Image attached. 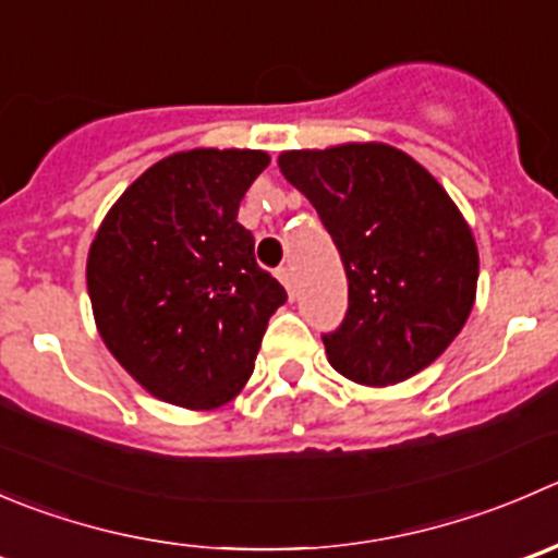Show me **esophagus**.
<instances>
[{"label":"esophagus","mask_w":558,"mask_h":558,"mask_svg":"<svg viewBox=\"0 0 558 558\" xmlns=\"http://www.w3.org/2000/svg\"><path fill=\"white\" fill-rule=\"evenodd\" d=\"M278 280L286 286V291H289V294L294 296V269H291V267H280L278 269Z\"/></svg>","instance_id":"esophagus-1"}]
</instances>
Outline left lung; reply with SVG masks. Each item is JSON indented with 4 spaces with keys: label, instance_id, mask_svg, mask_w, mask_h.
<instances>
[{
    "label": "left lung",
    "instance_id": "1",
    "mask_svg": "<svg viewBox=\"0 0 558 558\" xmlns=\"http://www.w3.org/2000/svg\"><path fill=\"white\" fill-rule=\"evenodd\" d=\"M278 166L316 207L349 278V311L322 335L329 365L365 387L428 367L466 324L480 275L445 187L387 144L296 149Z\"/></svg>",
    "mask_w": 558,
    "mask_h": 558
}]
</instances>
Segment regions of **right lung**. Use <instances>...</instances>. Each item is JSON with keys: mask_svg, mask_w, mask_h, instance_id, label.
<instances>
[{"mask_svg": "<svg viewBox=\"0 0 558 558\" xmlns=\"http://www.w3.org/2000/svg\"><path fill=\"white\" fill-rule=\"evenodd\" d=\"M269 155L191 149L144 171L97 229L86 289L102 343L147 392L218 409L251 378L286 289L256 264L240 202Z\"/></svg>", "mask_w": 558, "mask_h": 558, "instance_id": "obj_1", "label": "right lung"}]
</instances>
